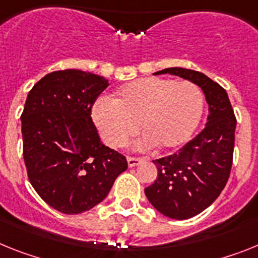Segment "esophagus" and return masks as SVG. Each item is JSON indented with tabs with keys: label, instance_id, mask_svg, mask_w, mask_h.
<instances>
[{
	"label": "esophagus",
	"instance_id": "34e87169",
	"mask_svg": "<svg viewBox=\"0 0 258 258\" xmlns=\"http://www.w3.org/2000/svg\"><path fill=\"white\" fill-rule=\"evenodd\" d=\"M143 158H139V157H127V163H128L130 167L138 166L139 163L142 162Z\"/></svg>",
	"mask_w": 258,
	"mask_h": 258
}]
</instances>
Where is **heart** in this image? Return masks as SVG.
<instances>
[{
  "mask_svg": "<svg viewBox=\"0 0 258 258\" xmlns=\"http://www.w3.org/2000/svg\"><path fill=\"white\" fill-rule=\"evenodd\" d=\"M203 110L204 95L195 83L152 76L120 87L114 101H98L92 116L109 147L122 148L140 128L139 149L171 151L191 139Z\"/></svg>",
  "mask_w": 258,
  "mask_h": 258,
  "instance_id": "heart-1",
  "label": "heart"
}]
</instances>
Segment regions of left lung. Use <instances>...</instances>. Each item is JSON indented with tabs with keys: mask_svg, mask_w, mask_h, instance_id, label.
Wrapping results in <instances>:
<instances>
[{
	"mask_svg": "<svg viewBox=\"0 0 258 258\" xmlns=\"http://www.w3.org/2000/svg\"><path fill=\"white\" fill-rule=\"evenodd\" d=\"M195 83L209 105L203 131L176 153L154 160L157 178L145 188L149 203L163 216L188 219L210 207L225 188L234 154L236 118L225 89L205 74L183 67L157 71Z\"/></svg>",
	"mask_w": 258,
	"mask_h": 258,
	"instance_id": "8db88e82",
	"label": "left lung"
}]
</instances>
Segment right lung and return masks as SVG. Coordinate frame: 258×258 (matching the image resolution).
Masks as SVG:
<instances>
[{"label": "right lung", "instance_id": "obj_1", "mask_svg": "<svg viewBox=\"0 0 258 258\" xmlns=\"http://www.w3.org/2000/svg\"><path fill=\"white\" fill-rule=\"evenodd\" d=\"M107 86L104 76L69 69L45 75L27 96L21 120L28 179L64 214L96 207L127 169L126 157L102 144L91 118Z\"/></svg>", "mask_w": 258, "mask_h": 258}]
</instances>
